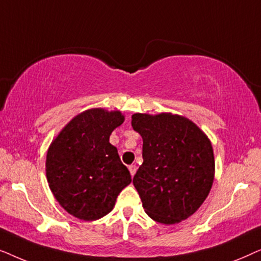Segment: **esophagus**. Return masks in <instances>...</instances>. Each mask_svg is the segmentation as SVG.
Wrapping results in <instances>:
<instances>
[{
  "mask_svg": "<svg viewBox=\"0 0 261 261\" xmlns=\"http://www.w3.org/2000/svg\"><path fill=\"white\" fill-rule=\"evenodd\" d=\"M128 170H129L132 177H133L135 172H137V165H129V166H128Z\"/></svg>",
  "mask_w": 261,
  "mask_h": 261,
  "instance_id": "34e87169",
  "label": "esophagus"
}]
</instances>
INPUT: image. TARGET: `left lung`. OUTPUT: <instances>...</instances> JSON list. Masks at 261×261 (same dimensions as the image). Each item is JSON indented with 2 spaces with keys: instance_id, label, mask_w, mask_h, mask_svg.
Segmentation results:
<instances>
[{
  "instance_id": "1",
  "label": "left lung",
  "mask_w": 261,
  "mask_h": 261,
  "mask_svg": "<svg viewBox=\"0 0 261 261\" xmlns=\"http://www.w3.org/2000/svg\"><path fill=\"white\" fill-rule=\"evenodd\" d=\"M132 127L144 142V163L133 184L146 214L163 224L187 220L213 187L212 142L197 124L177 114H133Z\"/></svg>"
}]
</instances>
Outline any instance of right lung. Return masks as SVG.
Listing matches in <instances>:
<instances>
[{"label":"right lung","instance_id":"1","mask_svg":"<svg viewBox=\"0 0 261 261\" xmlns=\"http://www.w3.org/2000/svg\"><path fill=\"white\" fill-rule=\"evenodd\" d=\"M120 110L92 108L59 132L46 155V177L53 196L70 215L95 221L112 212L130 173L109 142L123 123Z\"/></svg>","mask_w":261,"mask_h":261}]
</instances>
